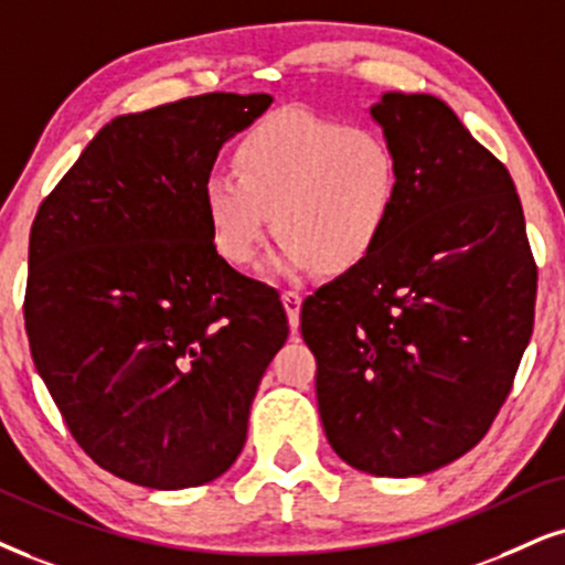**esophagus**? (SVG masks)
<instances>
[{
    "label": "esophagus",
    "mask_w": 565,
    "mask_h": 565,
    "mask_svg": "<svg viewBox=\"0 0 565 565\" xmlns=\"http://www.w3.org/2000/svg\"><path fill=\"white\" fill-rule=\"evenodd\" d=\"M282 306H285V315H288L290 330H298V324H301V296L294 294V290H285Z\"/></svg>",
    "instance_id": "esophagus-1"
}]
</instances>
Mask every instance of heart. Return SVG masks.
Segmentation results:
<instances>
[{"mask_svg":"<svg viewBox=\"0 0 565 565\" xmlns=\"http://www.w3.org/2000/svg\"><path fill=\"white\" fill-rule=\"evenodd\" d=\"M401 199V167L377 130L282 109L235 149V175L212 172L204 212L214 248L235 267L259 259L271 220L280 235L267 275L296 280L327 264H364Z\"/></svg>","mask_w":565,"mask_h":565,"instance_id":"obj_1","label":"heart"}]
</instances>
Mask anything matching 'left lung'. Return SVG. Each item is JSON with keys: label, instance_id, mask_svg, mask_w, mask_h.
Segmentation results:
<instances>
[{"label": "left lung", "instance_id": "1", "mask_svg": "<svg viewBox=\"0 0 565 565\" xmlns=\"http://www.w3.org/2000/svg\"><path fill=\"white\" fill-rule=\"evenodd\" d=\"M401 167L385 238L303 301L319 419L374 477H422L482 440L534 324L537 267L511 175L443 99L369 107Z\"/></svg>", "mask_w": 565, "mask_h": 565}]
</instances>
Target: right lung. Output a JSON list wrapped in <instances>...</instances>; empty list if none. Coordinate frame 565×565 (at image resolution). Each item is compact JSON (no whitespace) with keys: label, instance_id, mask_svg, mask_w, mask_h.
<instances>
[{"label":"right lung","instance_id":"add662e5","mask_svg":"<svg viewBox=\"0 0 565 565\" xmlns=\"http://www.w3.org/2000/svg\"><path fill=\"white\" fill-rule=\"evenodd\" d=\"M269 104L206 94L115 117L33 220V364L81 448L134 484L225 475L288 340L277 290L222 259L204 212L222 143Z\"/></svg>","mask_w":565,"mask_h":565}]
</instances>
